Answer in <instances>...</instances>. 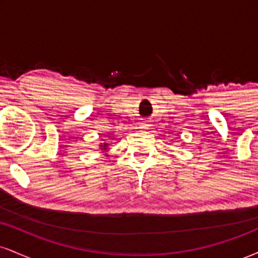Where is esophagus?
Segmentation results:
<instances>
[{
  "instance_id": "obj_1",
  "label": "esophagus",
  "mask_w": 258,
  "mask_h": 258,
  "mask_svg": "<svg viewBox=\"0 0 258 258\" xmlns=\"http://www.w3.org/2000/svg\"><path fill=\"white\" fill-rule=\"evenodd\" d=\"M142 127H146V126H142Z\"/></svg>"
}]
</instances>
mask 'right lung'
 <instances>
[{
  "mask_svg": "<svg viewBox=\"0 0 258 258\" xmlns=\"http://www.w3.org/2000/svg\"><path fill=\"white\" fill-rule=\"evenodd\" d=\"M100 149H102V150H104V152H106V150H108V143H106V142H105V143H102V144H100Z\"/></svg>",
  "mask_w": 258,
  "mask_h": 258,
  "instance_id": "1",
  "label": "right lung"
}]
</instances>
